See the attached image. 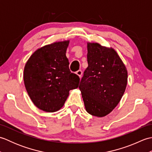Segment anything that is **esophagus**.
<instances>
[{
  "instance_id": "1",
  "label": "esophagus",
  "mask_w": 152,
  "mask_h": 152,
  "mask_svg": "<svg viewBox=\"0 0 152 152\" xmlns=\"http://www.w3.org/2000/svg\"><path fill=\"white\" fill-rule=\"evenodd\" d=\"M76 74L78 76H79L80 78H81L82 76V71L81 70H78V71H76Z\"/></svg>"
}]
</instances>
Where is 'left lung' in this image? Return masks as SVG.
I'll use <instances>...</instances> for the list:
<instances>
[{
	"label": "left lung",
	"instance_id": "obj_1",
	"mask_svg": "<svg viewBox=\"0 0 152 152\" xmlns=\"http://www.w3.org/2000/svg\"><path fill=\"white\" fill-rule=\"evenodd\" d=\"M88 66L79 89L86 111L96 117L110 113L127 86V70L116 51L97 43H88Z\"/></svg>",
	"mask_w": 152,
	"mask_h": 152
}]
</instances>
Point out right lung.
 Here are the masks:
<instances>
[{
  "label": "right lung",
  "mask_w": 152,
  "mask_h": 152,
  "mask_svg": "<svg viewBox=\"0 0 152 152\" xmlns=\"http://www.w3.org/2000/svg\"><path fill=\"white\" fill-rule=\"evenodd\" d=\"M69 43L58 42L39 48L25 66V88L34 104L43 111L59 110L70 90L78 87L79 76L70 72L66 57Z\"/></svg>",
  "instance_id": "obj_1"
}]
</instances>
